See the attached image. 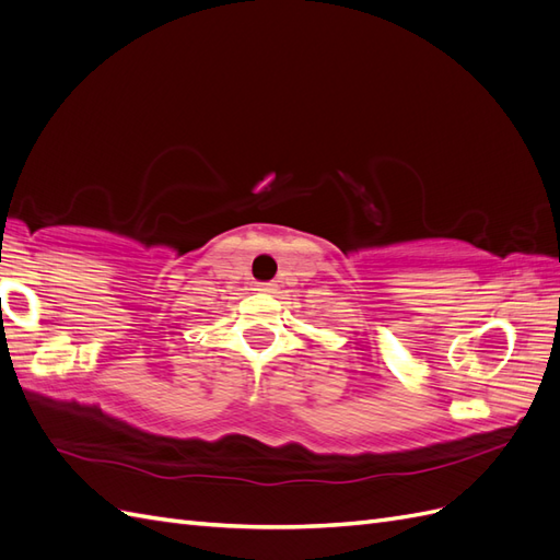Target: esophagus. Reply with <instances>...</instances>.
Returning a JSON list of instances; mask_svg holds the SVG:
<instances>
[{"instance_id":"obj_1","label":"esophagus","mask_w":560,"mask_h":560,"mask_svg":"<svg viewBox=\"0 0 560 560\" xmlns=\"http://www.w3.org/2000/svg\"><path fill=\"white\" fill-rule=\"evenodd\" d=\"M273 282H259L257 284V292H264V294H268V292H273Z\"/></svg>"}]
</instances>
